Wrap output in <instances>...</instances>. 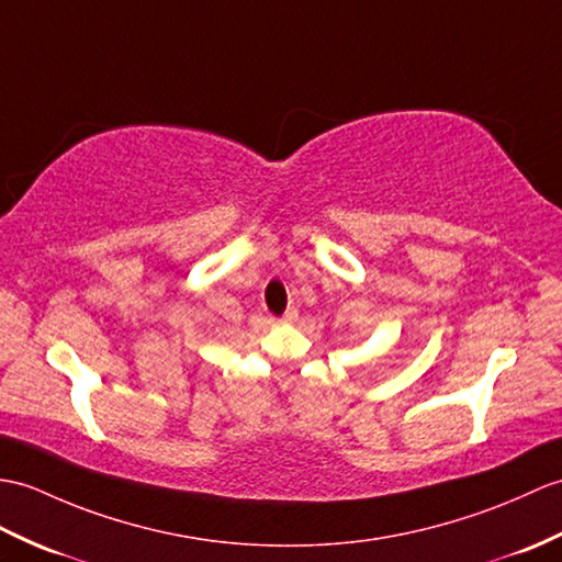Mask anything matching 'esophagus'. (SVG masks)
<instances>
[{"instance_id": "obj_1", "label": "esophagus", "mask_w": 562, "mask_h": 562, "mask_svg": "<svg viewBox=\"0 0 562 562\" xmlns=\"http://www.w3.org/2000/svg\"><path fill=\"white\" fill-rule=\"evenodd\" d=\"M299 318V311L296 308H286V313L282 316V323H294Z\"/></svg>"}]
</instances>
